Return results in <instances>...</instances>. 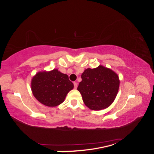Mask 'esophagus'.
I'll list each match as a JSON object with an SVG mask.
<instances>
[{"label":"esophagus","mask_w":154,"mask_h":154,"mask_svg":"<svg viewBox=\"0 0 154 154\" xmlns=\"http://www.w3.org/2000/svg\"><path fill=\"white\" fill-rule=\"evenodd\" d=\"M73 84H74V88H75V89H76V88H77V82H74V83H73Z\"/></svg>","instance_id":"esophagus-1"}]
</instances>
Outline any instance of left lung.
Returning <instances> with one entry per match:
<instances>
[{"instance_id":"8db88e82","label":"left lung","mask_w":154,"mask_h":154,"mask_svg":"<svg viewBox=\"0 0 154 154\" xmlns=\"http://www.w3.org/2000/svg\"><path fill=\"white\" fill-rule=\"evenodd\" d=\"M77 90L83 103L92 110L98 111L110 106L118 94V75L111 69L100 65L95 69H85Z\"/></svg>"}]
</instances>
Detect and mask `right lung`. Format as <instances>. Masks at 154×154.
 <instances>
[{"label":"right lung","instance_id":"right-lung-1","mask_svg":"<svg viewBox=\"0 0 154 154\" xmlns=\"http://www.w3.org/2000/svg\"><path fill=\"white\" fill-rule=\"evenodd\" d=\"M74 87L66 74L58 69L38 72L31 81V90L36 100L53 107L64 102L66 94Z\"/></svg>","mask_w":154,"mask_h":154}]
</instances>
